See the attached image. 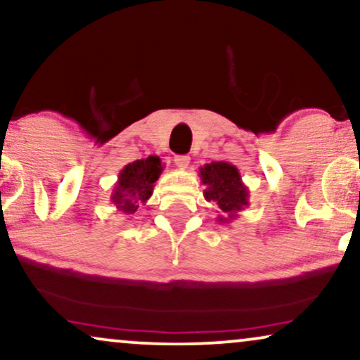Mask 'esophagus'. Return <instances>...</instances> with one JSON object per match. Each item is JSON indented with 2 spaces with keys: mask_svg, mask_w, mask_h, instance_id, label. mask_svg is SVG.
<instances>
[{
  "mask_svg": "<svg viewBox=\"0 0 360 360\" xmlns=\"http://www.w3.org/2000/svg\"><path fill=\"white\" fill-rule=\"evenodd\" d=\"M189 156H184V154H179V156L174 158V165L176 167H179V169H186V167L189 166Z\"/></svg>",
  "mask_w": 360,
  "mask_h": 360,
  "instance_id": "obj_1",
  "label": "esophagus"
}]
</instances>
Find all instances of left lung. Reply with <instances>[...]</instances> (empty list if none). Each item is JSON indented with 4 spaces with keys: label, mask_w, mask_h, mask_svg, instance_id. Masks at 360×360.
<instances>
[{
    "label": "left lung",
    "mask_w": 360,
    "mask_h": 360,
    "mask_svg": "<svg viewBox=\"0 0 360 360\" xmlns=\"http://www.w3.org/2000/svg\"><path fill=\"white\" fill-rule=\"evenodd\" d=\"M199 176L201 183L206 186V201L214 202L219 209V224H229L244 207L249 206V189L234 165L227 161L209 162L199 169Z\"/></svg>",
    "instance_id": "1"
}]
</instances>
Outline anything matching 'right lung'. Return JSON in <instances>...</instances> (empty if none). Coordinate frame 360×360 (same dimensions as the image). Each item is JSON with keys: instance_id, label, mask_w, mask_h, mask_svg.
Masks as SVG:
<instances>
[{"instance_id": "1", "label": "right lung", "mask_w": 360, "mask_h": 360, "mask_svg": "<svg viewBox=\"0 0 360 360\" xmlns=\"http://www.w3.org/2000/svg\"><path fill=\"white\" fill-rule=\"evenodd\" d=\"M161 172L162 165L158 156L138 159L122 167L111 193V201L117 211L126 216L136 214L141 204H146L153 195L154 183Z\"/></svg>"}]
</instances>
